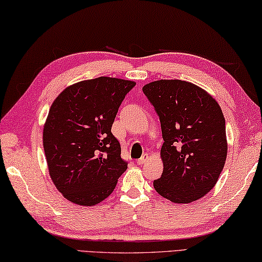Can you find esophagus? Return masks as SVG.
<instances>
[{
  "label": "esophagus",
  "mask_w": 262,
  "mask_h": 262,
  "mask_svg": "<svg viewBox=\"0 0 262 262\" xmlns=\"http://www.w3.org/2000/svg\"><path fill=\"white\" fill-rule=\"evenodd\" d=\"M148 159H149L148 154H143V157H141L140 159H138V161H137V163H138V164H144L146 161H147Z\"/></svg>",
  "instance_id": "obj_1"
}]
</instances>
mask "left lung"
<instances>
[{
  "label": "left lung",
  "mask_w": 262,
  "mask_h": 262,
  "mask_svg": "<svg viewBox=\"0 0 262 262\" xmlns=\"http://www.w3.org/2000/svg\"><path fill=\"white\" fill-rule=\"evenodd\" d=\"M160 118L163 172L153 185L176 204L203 198L227 159L226 119L212 95L192 82L157 80L143 87Z\"/></svg>",
  "instance_id": "1"
}]
</instances>
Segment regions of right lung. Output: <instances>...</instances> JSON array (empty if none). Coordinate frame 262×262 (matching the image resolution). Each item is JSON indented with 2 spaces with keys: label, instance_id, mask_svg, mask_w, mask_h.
Returning a JSON list of instances; mask_svg holds the SVG:
<instances>
[{
  "label": "right lung",
  "instance_id": "obj_1",
  "mask_svg": "<svg viewBox=\"0 0 262 262\" xmlns=\"http://www.w3.org/2000/svg\"><path fill=\"white\" fill-rule=\"evenodd\" d=\"M135 81L99 77L67 87L49 109L43 149L54 185L66 198L94 206L112 194L127 162L112 134Z\"/></svg>",
  "mask_w": 262,
  "mask_h": 262
}]
</instances>
